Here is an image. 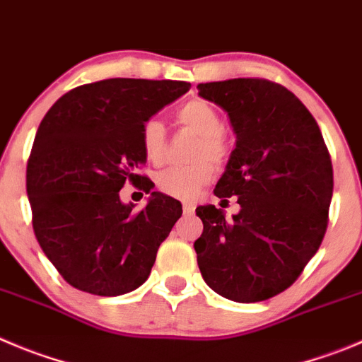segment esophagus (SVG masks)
<instances>
[{
	"label": "esophagus",
	"instance_id": "1",
	"mask_svg": "<svg viewBox=\"0 0 362 362\" xmlns=\"http://www.w3.org/2000/svg\"><path fill=\"white\" fill-rule=\"evenodd\" d=\"M182 209H184L185 216H191L192 212H194V205H192V204H184V205H182Z\"/></svg>",
	"mask_w": 362,
	"mask_h": 362
}]
</instances>
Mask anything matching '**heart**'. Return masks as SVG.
I'll return each mask as SVG.
<instances>
[{
	"instance_id": "heart-1",
	"label": "heart",
	"mask_w": 362,
	"mask_h": 362,
	"mask_svg": "<svg viewBox=\"0 0 362 362\" xmlns=\"http://www.w3.org/2000/svg\"><path fill=\"white\" fill-rule=\"evenodd\" d=\"M178 123L200 137V143L194 150V164L175 165L157 175L158 191L177 200H192L198 197L204 185L212 180L214 168L212 163L221 164L227 160V139L223 135V119L218 110L204 100H191L177 110ZM141 146L144 157L153 164H162L165 158V127L160 119L151 117L143 124L141 130Z\"/></svg>"
}]
</instances>
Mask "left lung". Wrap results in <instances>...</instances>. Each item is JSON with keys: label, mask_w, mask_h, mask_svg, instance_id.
Masks as SVG:
<instances>
[{"label": "left lung", "mask_w": 362, "mask_h": 362, "mask_svg": "<svg viewBox=\"0 0 362 362\" xmlns=\"http://www.w3.org/2000/svg\"><path fill=\"white\" fill-rule=\"evenodd\" d=\"M198 94L230 117L235 148L216 184L239 212L202 205L204 232L194 241L198 268L211 289L241 303L286 289L318 252L329 225L334 175L313 114L280 83L234 78L198 86Z\"/></svg>", "instance_id": "obj_1"}]
</instances>
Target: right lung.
Instances as JSON below:
<instances>
[{
    "instance_id": "add662e5",
    "label": "right lung",
    "mask_w": 362,
    "mask_h": 362,
    "mask_svg": "<svg viewBox=\"0 0 362 362\" xmlns=\"http://www.w3.org/2000/svg\"><path fill=\"white\" fill-rule=\"evenodd\" d=\"M191 87L173 80L109 78L69 90L37 130L26 165L33 232L73 288L117 296L146 282L160 243L182 216L175 198L153 191L143 211L124 205V182L146 162L143 124Z\"/></svg>"
}]
</instances>
